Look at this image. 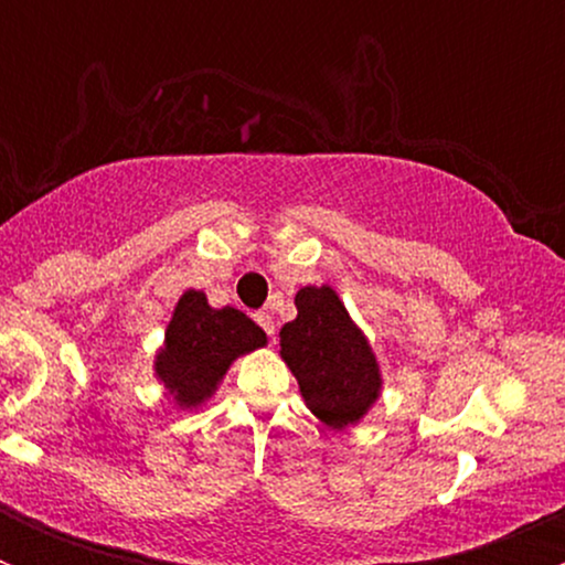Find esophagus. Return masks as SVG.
<instances>
[{
  "label": "esophagus",
  "instance_id": "1",
  "mask_svg": "<svg viewBox=\"0 0 565 565\" xmlns=\"http://www.w3.org/2000/svg\"><path fill=\"white\" fill-rule=\"evenodd\" d=\"M254 319H256V322H259V328L265 330V333L273 339V333H276V322H273V317L267 315V311H256Z\"/></svg>",
  "mask_w": 565,
  "mask_h": 565
}]
</instances>
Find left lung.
<instances>
[{"instance_id": "obj_1", "label": "left lung", "mask_w": 565, "mask_h": 565, "mask_svg": "<svg viewBox=\"0 0 565 565\" xmlns=\"http://www.w3.org/2000/svg\"><path fill=\"white\" fill-rule=\"evenodd\" d=\"M295 306L298 317L278 333V355L298 380L311 415L333 431L358 426L383 393L372 341L330 284L298 289Z\"/></svg>"}]
</instances>
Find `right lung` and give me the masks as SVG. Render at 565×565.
<instances>
[{"mask_svg": "<svg viewBox=\"0 0 565 565\" xmlns=\"http://www.w3.org/2000/svg\"><path fill=\"white\" fill-rule=\"evenodd\" d=\"M267 347V335L243 311L213 309L202 289H185L158 347L152 372L174 407L199 409L218 391L232 363Z\"/></svg>", "mask_w": 565, "mask_h": 565, "instance_id": "add662e5", "label": "right lung"}]
</instances>
